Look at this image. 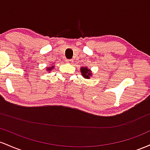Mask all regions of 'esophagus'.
<instances>
[{"label": "esophagus", "mask_w": 150, "mask_h": 150, "mask_svg": "<svg viewBox=\"0 0 150 150\" xmlns=\"http://www.w3.org/2000/svg\"><path fill=\"white\" fill-rule=\"evenodd\" d=\"M66 62H67V63H69V64H72V63H73L74 60L73 59H67Z\"/></svg>", "instance_id": "esophagus-1"}]
</instances>
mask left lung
Wrapping results in <instances>:
<instances>
[{"instance_id": "left-lung-1", "label": "left lung", "mask_w": 150, "mask_h": 150, "mask_svg": "<svg viewBox=\"0 0 150 150\" xmlns=\"http://www.w3.org/2000/svg\"><path fill=\"white\" fill-rule=\"evenodd\" d=\"M81 74L84 78L88 79L90 78V76H91L92 73L90 69H88L87 67H81Z\"/></svg>"}]
</instances>
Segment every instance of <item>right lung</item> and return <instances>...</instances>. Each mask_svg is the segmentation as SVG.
<instances>
[{"label": "right lung", "instance_id": "right-lung-1", "mask_svg": "<svg viewBox=\"0 0 150 150\" xmlns=\"http://www.w3.org/2000/svg\"><path fill=\"white\" fill-rule=\"evenodd\" d=\"M54 66H53V67H48V68H47V70L48 71H51L54 68Z\"/></svg>", "mask_w": 150, "mask_h": 150}]
</instances>
